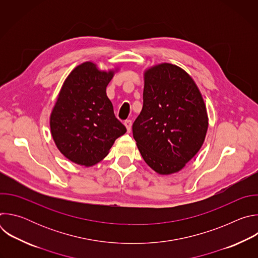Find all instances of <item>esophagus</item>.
<instances>
[{
  "label": "esophagus",
  "instance_id": "1",
  "mask_svg": "<svg viewBox=\"0 0 258 258\" xmlns=\"http://www.w3.org/2000/svg\"><path fill=\"white\" fill-rule=\"evenodd\" d=\"M124 125H125V127L127 130V133H131V131H132V120H130V119L125 120L124 121Z\"/></svg>",
  "mask_w": 258,
  "mask_h": 258
}]
</instances>
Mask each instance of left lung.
Segmentation results:
<instances>
[{
    "mask_svg": "<svg viewBox=\"0 0 258 258\" xmlns=\"http://www.w3.org/2000/svg\"><path fill=\"white\" fill-rule=\"evenodd\" d=\"M142 111L133 124L138 149L159 174L179 171L200 150L208 117L195 82L180 67L162 63L144 73Z\"/></svg>",
    "mask_w": 258,
    "mask_h": 258,
    "instance_id": "left-lung-1",
    "label": "left lung"
}]
</instances>
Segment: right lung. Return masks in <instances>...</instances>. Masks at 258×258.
<instances>
[{"label": "right lung", "mask_w": 258, "mask_h": 258, "mask_svg": "<svg viewBox=\"0 0 258 258\" xmlns=\"http://www.w3.org/2000/svg\"><path fill=\"white\" fill-rule=\"evenodd\" d=\"M113 76V70L101 71L95 63L85 62L70 72L62 86L50 127L57 148L72 162L85 166L100 162L126 132L106 95Z\"/></svg>", "instance_id": "obj_1"}]
</instances>
